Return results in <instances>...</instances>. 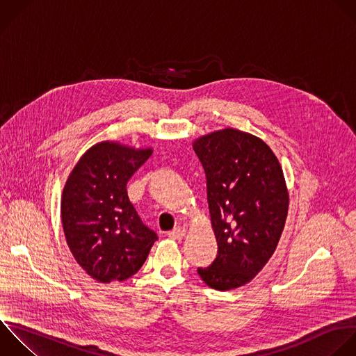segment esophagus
Listing matches in <instances>:
<instances>
[{
	"label": "esophagus",
	"mask_w": 356,
	"mask_h": 356,
	"mask_svg": "<svg viewBox=\"0 0 356 356\" xmlns=\"http://www.w3.org/2000/svg\"><path fill=\"white\" fill-rule=\"evenodd\" d=\"M185 235H186V228H184V227L174 228L172 231H170V232H168V236H170L171 239H175V241L182 239Z\"/></svg>",
	"instance_id": "obj_1"
}]
</instances>
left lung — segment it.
<instances>
[{
  "label": "left lung",
  "mask_w": 356,
  "mask_h": 356,
  "mask_svg": "<svg viewBox=\"0 0 356 356\" xmlns=\"http://www.w3.org/2000/svg\"><path fill=\"white\" fill-rule=\"evenodd\" d=\"M207 179V202L218 253L197 268L217 291L250 282L273 256L289 206L282 168L257 136L234 128L193 142Z\"/></svg>",
  "instance_id": "obj_1"
}]
</instances>
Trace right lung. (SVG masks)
<instances>
[{
  "mask_svg": "<svg viewBox=\"0 0 356 356\" xmlns=\"http://www.w3.org/2000/svg\"><path fill=\"white\" fill-rule=\"evenodd\" d=\"M152 153V147L100 142L85 152L65 182L61 220L67 243L99 282H121L136 274L157 241L127 192V182Z\"/></svg>",
  "mask_w": 356,
  "mask_h": 356,
  "instance_id": "obj_1",
  "label": "right lung"
}]
</instances>
